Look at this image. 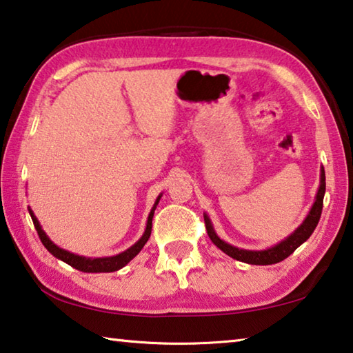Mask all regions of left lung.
Here are the masks:
<instances>
[{"label": "left lung", "instance_id": "left-lung-1", "mask_svg": "<svg viewBox=\"0 0 353 353\" xmlns=\"http://www.w3.org/2000/svg\"><path fill=\"white\" fill-rule=\"evenodd\" d=\"M324 193H325V172L324 168L321 171V187L318 190V194H316V201L310 210L307 219L303 221L302 225L294 232V234L290 235L286 240L282 243H279L277 246H274L271 249L266 250H244V249H238L230 246V244L224 243L223 240H219L216 234L213 232V227L210 224V219L204 216L205 221V229L207 234L210 236V240L213 244L223 250L224 254H227L232 259L240 260L244 263H249V265H274V263L283 261L286 256H290L294 250L301 246L303 241H307L310 235L313 234L316 225H318L319 219H321V213H322V204H324Z\"/></svg>", "mask_w": 353, "mask_h": 353}]
</instances>
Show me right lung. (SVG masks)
Here are the masks:
<instances>
[{
	"label": "right lung",
	"instance_id": "right-lung-1",
	"mask_svg": "<svg viewBox=\"0 0 353 353\" xmlns=\"http://www.w3.org/2000/svg\"><path fill=\"white\" fill-rule=\"evenodd\" d=\"M160 199V198H159ZM159 199L155 202V205L159 204ZM155 205L149 213V218H148V224H146V230L143 236L140 238L139 241H137L132 248H129L128 250H124L119 255L115 256H105V259H85V256H79V255H74V254H70L67 250H63L61 248H57L54 243H52L50 238L46 236V234L43 230H41V227L39 224L37 218L34 216L32 212L31 213V218H32V223L35 225V230H37L40 241L43 243V246L50 250V252L57 256V259H61L62 261L68 263L70 266H73L74 270L77 271H82V272H113V271H118L121 270L123 266H126L128 263L134 259V256L140 252L145 246L146 241L149 240V236H151V230H152V216H154V210H155Z\"/></svg>",
	"mask_w": 353,
	"mask_h": 353
}]
</instances>
